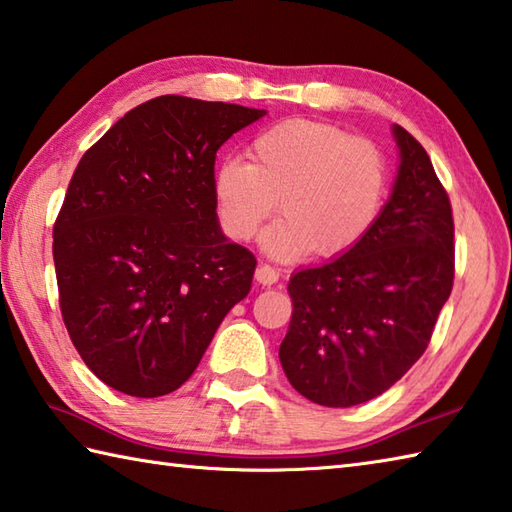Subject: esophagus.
I'll return each instance as SVG.
<instances>
[{"mask_svg": "<svg viewBox=\"0 0 512 512\" xmlns=\"http://www.w3.org/2000/svg\"><path fill=\"white\" fill-rule=\"evenodd\" d=\"M255 279L262 286H273L279 279V270L273 268V266H268V264H259L257 270H255Z\"/></svg>", "mask_w": 512, "mask_h": 512, "instance_id": "obj_1", "label": "esophagus"}]
</instances>
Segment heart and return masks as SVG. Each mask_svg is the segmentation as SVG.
Here are the masks:
<instances>
[{
  "instance_id": "1",
  "label": "heart",
  "mask_w": 512,
  "mask_h": 512,
  "mask_svg": "<svg viewBox=\"0 0 512 512\" xmlns=\"http://www.w3.org/2000/svg\"><path fill=\"white\" fill-rule=\"evenodd\" d=\"M250 162L217 166L213 195L224 233L248 242L282 206L262 244L277 259L339 257L370 233L388 190V164L366 137L313 119H284L257 133Z\"/></svg>"
}]
</instances>
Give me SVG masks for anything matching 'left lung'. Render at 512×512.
I'll list each match as a JSON object with an SVG mask.
<instances>
[{
  "label": "left lung",
  "mask_w": 512,
  "mask_h": 512,
  "mask_svg": "<svg viewBox=\"0 0 512 512\" xmlns=\"http://www.w3.org/2000/svg\"><path fill=\"white\" fill-rule=\"evenodd\" d=\"M399 170L370 233L353 250L290 277L293 317L279 346L288 382L328 408L375 399L433 335L455 277L448 193L424 146L393 126Z\"/></svg>",
  "instance_id": "left-lung-1"
}]
</instances>
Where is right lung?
Segmentation results:
<instances>
[{"mask_svg":"<svg viewBox=\"0 0 512 512\" xmlns=\"http://www.w3.org/2000/svg\"><path fill=\"white\" fill-rule=\"evenodd\" d=\"M266 110L162 95L90 146L53 228L59 308L84 364L130 397L182 386L257 266L217 222V150Z\"/></svg>","mask_w":512,"mask_h":512,"instance_id":"obj_1","label":"right lung"}]
</instances>
